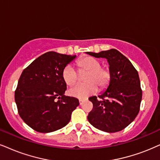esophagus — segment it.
<instances>
[{
    "mask_svg": "<svg viewBox=\"0 0 160 160\" xmlns=\"http://www.w3.org/2000/svg\"><path fill=\"white\" fill-rule=\"evenodd\" d=\"M84 100H79V102H80V106H82V104H83V102H84Z\"/></svg>",
    "mask_w": 160,
    "mask_h": 160,
    "instance_id": "34e87169",
    "label": "esophagus"
}]
</instances>
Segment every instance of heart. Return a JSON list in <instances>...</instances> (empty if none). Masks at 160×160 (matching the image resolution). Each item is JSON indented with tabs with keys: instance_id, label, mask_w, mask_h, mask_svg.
I'll return each mask as SVG.
<instances>
[{
	"instance_id": "obj_1",
	"label": "heart",
	"mask_w": 160,
	"mask_h": 160,
	"mask_svg": "<svg viewBox=\"0 0 160 160\" xmlns=\"http://www.w3.org/2000/svg\"><path fill=\"white\" fill-rule=\"evenodd\" d=\"M80 72H88L85 77L84 84H78L70 88L68 94L74 98L84 99L94 94L98 91V85L100 89H105L111 81V72L109 68L102 67L101 62L96 58L86 56L77 62ZM62 79L68 86H73L78 81V74L72 65H67L62 70Z\"/></svg>"
}]
</instances>
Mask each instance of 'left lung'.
Masks as SVG:
<instances>
[{
  "mask_svg": "<svg viewBox=\"0 0 160 160\" xmlns=\"http://www.w3.org/2000/svg\"><path fill=\"white\" fill-rule=\"evenodd\" d=\"M86 53L106 58L111 72V81L106 92L98 98H88L93 103L87 117L88 122L106 132L122 131L134 120L139 112L142 94L138 72L130 60L114 48Z\"/></svg>",
  "mask_w": 160,
  "mask_h": 160,
  "instance_id": "1",
  "label": "left lung"
}]
</instances>
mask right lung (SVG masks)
I'll return each instance as SVG.
<instances>
[{"instance_id":"right-lung-1","label":"right lung","mask_w":160,"mask_h":160,"mask_svg":"<svg viewBox=\"0 0 160 160\" xmlns=\"http://www.w3.org/2000/svg\"><path fill=\"white\" fill-rule=\"evenodd\" d=\"M76 55L48 52L23 71L15 92L18 114L32 129L49 133L66 126L79 100L65 96L62 70Z\"/></svg>"}]
</instances>
